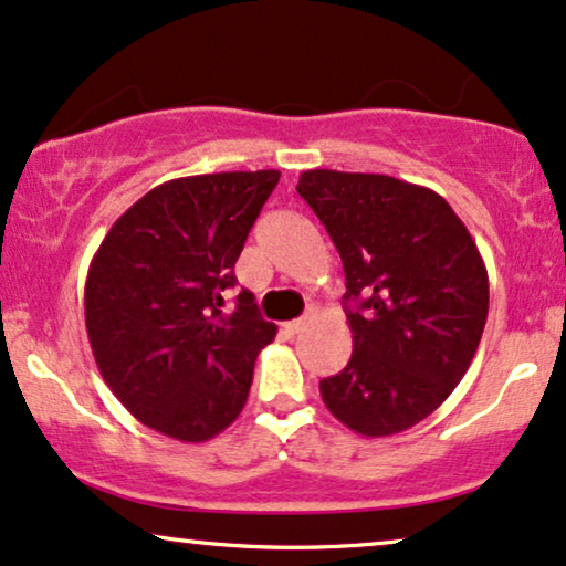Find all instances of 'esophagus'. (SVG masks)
Segmentation results:
<instances>
[{
	"label": "esophagus",
	"instance_id": "obj_1",
	"mask_svg": "<svg viewBox=\"0 0 566 566\" xmlns=\"http://www.w3.org/2000/svg\"><path fill=\"white\" fill-rule=\"evenodd\" d=\"M305 326H307V318H295V321H290V324H284V328H287L290 334H300Z\"/></svg>",
	"mask_w": 566,
	"mask_h": 566
}]
</instances>
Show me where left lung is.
Returning a JSON list of instances; mask_svg holds the SVG:
<instances>
[{
    "mask_svg": "<svg viewBox=\"0 0 566 566\" xmlns=\"http://www.w3.org/2000/svg\"><path fill=\"white\" fill-rule=\"evenodd\" d=\"M297 192L339 250L353 357L318 384L349 431L381 439L428 418L468 374L489 271L439 192L389 175L307 169Z\"/></svg>",
    "mask_w": 566,
    "mask_h": 566,
    "instance_id": "1",
    "label": "left lung"
}]
</instances>
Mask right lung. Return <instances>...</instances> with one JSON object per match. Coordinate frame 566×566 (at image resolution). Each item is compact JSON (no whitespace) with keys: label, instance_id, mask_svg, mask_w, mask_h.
I'll return each instance as SVG.
<instances>
[{"label":"right lung","instance_id":"add662e5","mask_svg":"<svg viewBox=\"0 0 566 566\" xmlns=\"http://www.w3.org/2000/svg\"><path fill=\"white\" fill-rule=\"evenodd\" d=\"M279 171H219L169 180L106 232L85 279V328L114 397L143 426L200 443L248 402L255 357L276 326L253 292L234 311L224 292Z\"/></svg>","mask_w":566,"mask_h":566}]
</instances>
